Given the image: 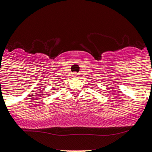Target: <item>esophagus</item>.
Here are the masks:
<instances>
[{
    "label": "esophagus",
    "mask_w": 152,
    "mask_h": 152,
    "mask_svg": "<svg viewBox=\"0 0 152 152\" xmlns=\"http://www.w3.org/2000/svg\"><path fill=\"white\" fill-rule=\"evenodd\" d=\"M77 75H77V73H74L73 76H74V77H77Z\"/></svg>",
    "instance_id": "1"
}]
</instances>
